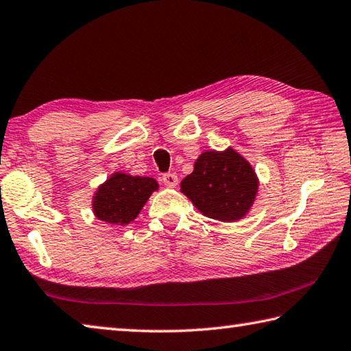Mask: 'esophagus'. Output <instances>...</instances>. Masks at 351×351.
Returning <instances> with one entry per match:
<instances>
[{
	"mask_svg": "<svg viewBox=\"0 0 351 351\" xmlns=\"http://www.w3.org/2000/svg\"><path fill=\"white\" fill-rule=\"evenodd\" d=\"M162 182L167 187H175L178 184V176L175 173H164L162 175Z\"/></svg>",
	"mask_w": 351,
	"mask_h": 351,
	"instance_id": "34e87169",
	"label": "esophagus"
}]
</instances>
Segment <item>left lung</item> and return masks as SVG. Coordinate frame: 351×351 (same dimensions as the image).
Instances as JSON below:
<instances>
[{"label": "left lung", "instance_id": "left-lung-1", "mask_svg": "<svg viewBox=\"0 0 351 351\" xmlns=\"http://www.w3.org/2000/svg\"><path fill=\"white\" fill-rule=\"evenodd\" d=\"M181 192L202 215L232 222L250 210L258 178L252 165L233 149L204 152L192 173L182 180Z\"/></svg>", "mask_w": 351, "mask_h": 351}]
</instances>
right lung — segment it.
Wrapping results in <instances>:
<instances>
[{"label": "right lung", "mask_w": 351, "mask_h": 351, "mask_svg": "<svg viewBox=\"0 0 351 351\" xmlns=\"http://www.w3.org/2000/svg\"><path fill=\"white\" fill-rule=\"evenodd\" d=\"M158 190L154 178L113 173L93 197L97 218L113 226H127L141 212L149 196Z\"/></svg>", "instance_id": "1"}]
</instances>
